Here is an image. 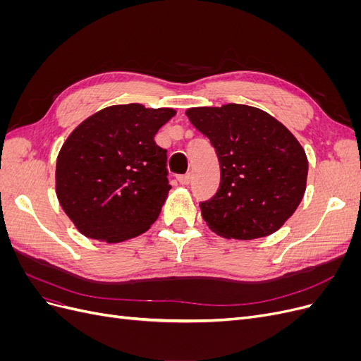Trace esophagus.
I'll list each match as a JSON object with an SVG mask.
<instances>
[{
    "label": "esophagus",
    "instance_id": "esophagus-1",
    "mask_svg": "<svg viewBox=\"0 0 361 361\" xmlns=\"http://www.w3.org/2000/svg\"><path fill=\"white\" fill-rule=\"evenodd\" d=\"M178 180L180 185H188L191 182V174L187 173V174H180V176H178Z\"/></svg>",
    "mask_w": 361,
    "mask_h": 361
}]
</instances>
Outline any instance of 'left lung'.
I'll use <instances>...</instances> for the list:
<instances>
[{"instance_id":"1","label":"left lung","mask_w":361,"mask_h":361,"mask_svg":"<svg viewBox=\"0 0 361 361\" xmlns=\"http://www.w3.org/2000/svg\"><path fill=\"white\" fill-rule=\"evenodd\" d=\"M211 140L220 162V188L200 203L212 232L256 239L277 232L302 200L309 162L290 130L255 106L227 104L187 110Z\"/></svg>"}]
</instances>
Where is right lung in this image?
<instances>
[{
	"label": "right lung",
	"mask_w": 361,
	"mask_h": 361,
	"mask_svg": "<svg viewBox=\"0 0 361 361\" xmlns=\"http://www.w3.org/2000/svg\"><path fill=\"white\" fill-rule=\"evenodd\" d=\"M173 108L113 105L85 118L57 157L56 191L78 231L105 243L145 233L171 185L167 150L155 143Z\"/></svg>",
	"instance_id": "add662e5"
}]
</instances>
